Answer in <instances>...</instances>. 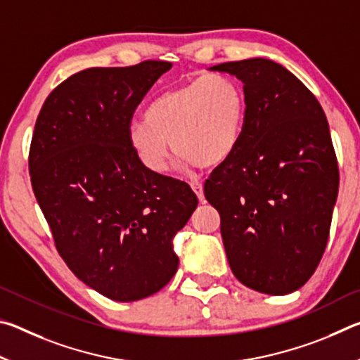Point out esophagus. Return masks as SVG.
Returning a JSON list of instances; mask_svg holds the SVG:
<instances>
[{"instance_id":"34e87169","label":"esophagus","mask_w":360,"mask_h":360,"mask_svg":"<svg viewBox=\"0 0 360 360\" xmlns=\"http://www.w3.org/2000/svg\"><path fill=\"white\" fill-rule=\"evenodd\" d=\"M191 187H192V191L195 192V195L198 197L200 202L203 203L205 202V195H203V184H202V182H192Z\"/></svg>"}]
</instances>
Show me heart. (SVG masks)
Wrapping results in <instances>:
<instances>
[{
	"label": "heart",
	"mask_w": 360,
	"mask_h": 360,
	"mask_svg": "<svg viewBox=\"0 0 360 360\" xmlns=\"http://www.w3.org/2000/svg\"><path fill=\"white\" fill-rule=\"evenodd\" d=\"M246 122V96L229 76L210 75L165 90L127 131L138 162L154 174L168 172L172 150L184 165L222 163L238 146Z\"/></svg>",
	"instance_id": "1"
}]
</instances>
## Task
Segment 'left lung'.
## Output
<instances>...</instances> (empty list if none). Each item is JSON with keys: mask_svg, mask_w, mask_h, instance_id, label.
Masks as SVG:
<instances>
[{"mask_svg": "<svg viewBox=\"0 0 360 360\" xmlns=\"http://www.w3.org/2000/svg\"><path fill=\"white\" fill-rule=\"evenodd\" d=\"M211 70L238 77L246 96L240 143L205 182V197L221 216L229 265L249 289L290 294L319 265L338 195L324 109L300 79L271 60Z\"/></svg>", "mask_w": 360, "mask_h": 360, "instance_id": "8db88e82", "label": "left lung"}]
</instances>
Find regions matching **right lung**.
<instances>
[{
  "label": "right lung",
  "mask_w": 360,
  "mask_h": 360,
  "mask_svg": "<svg viewBox=\"0 0 360 360\" xmlns=\"http://www.w3.org/2000/svg\"><path fill=\"white\" fill-rule=\"evenodd\" d=\"M169 68L146 60L76 72L46 98L30 146L33 192L58 254L115 302L169 283L179 265L173 238L198 205L186 182L148 172L127 138L135 109Z\"/></svg>",
  "instance_id": "1"
}]
</instances>
